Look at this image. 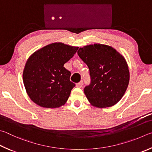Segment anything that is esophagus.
I'll use <instances>...</instances> for the list:
<instances>
[{
    "instance_id": "1",
    "label": "esophagus",
    "mask_w": 152,
    "mask_h": 152,
    "mask_svg": "<svg viewBox=\"0 0 152 152\" xmlns=\"http://www.w3.org/2000/svg\"><path fill=\"white\" fill-rule=\"evenodd\" d=\"M82 86H83V81H82L79 82V83L76 84V87H79V88H81V87H82Z\"/></svg>"
}]
</instances>
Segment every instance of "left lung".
<instances>
[{"label":"left lung","instance_id":"obj_1","mask_svg":"<svg viewBox=\"0 0 152 152\" xmlns=\"http://www.w3.org/2000/svg\"><path fill=\"white\" fill-rule=\"evenodd\" d=\"M77 54L89 69L91 82L84 93L90 104L105 108L118 103L129 82V67L124 56L112 47L99 43L79 48Z\"/></svg>","mask_w":152,"mask_h":152}]
</instances>
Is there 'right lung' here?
Returning a JSON list of instances; mask_svg holds the SVG:
<instances>
[{
	"label": "right lung",
	"mask_w": 152,
	"mask_h": 152,
	"mask_svg": "<svg viewBox=\"0 0 152 152\" xmlns=\"http://www.w3.org/2000/svg\"><path fill=\"white\" fill-rule=\"evenodd\" d=\"M78 47L53 42L34 52L26 61L23 80L26 94L33 102L45 108H57L68 100L75 86L70 71L64 67Z\"/></svg>",
	"instance_id": "1"
}]
</instances>
